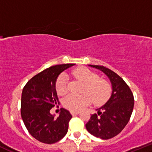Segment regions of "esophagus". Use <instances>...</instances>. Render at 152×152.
<instances>
[{
    "label": "esophagus",
    "instance_id": "34e87169",
    "mask_svg": "<svg viewBox=\"0 0 152 152\" xmlns=\"http://www.w3.org/2000/svg\"><path fill=\"white\" fill-rule=\"evenodd\" d=\"M70 113H71L72 115H77L79 114V111H70Z\"/></svg>",
    "mask_w": 152,
    "mask_h": 152
}]
</instances>
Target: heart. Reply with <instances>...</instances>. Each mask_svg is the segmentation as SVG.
<instances>
[{"label": "heart", "mask_w": 152, "mask_h": 152, "mask_svg": "<svg viewBox=\"0 0 152 152\" xmlns=\"http://www.w3.org/2000/svg\"><path fill=\"white\" fill-rule=\"evenodd\" d=\"M72 75L85 82L83 92L85 94L76 95L70 94L63 99L62 104L65 108L71 111H78L88 106L94 101L96 105L104 104L111 95V86L106 79L99 78L94 71L85 67L75 69ZM58 95H65L68 91V77L62 73L58 77L56 83Z\"/></svg>", "instance_id": "b5f03b06"}]
</instances>
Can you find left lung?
<instances>
[{
    "instance_id": "obj_1",
    "label": "left lung",
    "mask_w": 152,
    "mask_h": 152,
    "mask_svg": "<svg viewBox=\"0 0 152 152\" xmlns=\"http://www.w3.org/2000/svg\"><path fill=\"white\" fill-rule=\"evenodd\" d=\"M102 70L110 79L112 94L98 113L91 116L85 126L90 134L102 140L114 137L124 129L133 111L134 99L129 85L115 72L102 65H90Z\"/></svg>"
}]
</instances>
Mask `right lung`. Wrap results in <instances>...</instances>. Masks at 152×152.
I'll return each mask as SVG.
<instances>
[{"mask_svg":"<svg viewBox=\"0 0 152 152\" xmlns=\"http://www.w3.org/2000/svg\"><path fill=\"white\" fill-rule=\"evenodd\" d=\"M75 64L52 66L29 79L22 91L20 114L29 133L46 144H53L62 139L68 130L72 118L70 112L61 108L56 117L50 110L58 104L56 82L58 75Z\"/></svg>","mask_w":152,"mask_h":152,"instance_id":"obj_1","label":"right lung"}]
</instances>
